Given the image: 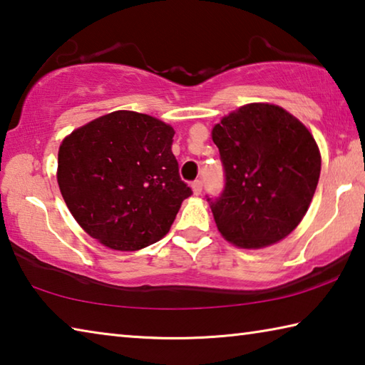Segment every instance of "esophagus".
Segmentation results:
<instances>
[{"mask_svg":"<svg viewBox=\"0 0 365 365\" xmlns=\"http://www.w3.org/2000/svg\"><path fill=\"white\" fill-rule=\"evenodd\" d=\"M191 190H193V195L195 196H200L201 191H202V182L201 180H195L191 183Z\"/></svg>","mask_w":365,"mask_h":365,"instance_id":"34e87169","label":"esophagus"}]
</instances>
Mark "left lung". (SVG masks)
<instances>
[{"mask_svg": "<svg viewBox=\"0 0 365 365\" xmlns=\"http://www.w3.org/2000/svg\"><path fill=\"white\" fill-rule=\"evenodd\" d=\"M225 190L211 201L219 232L243 250L287 238L304 217L320 177V151L299 119L277 104L250 103L212 127Z\"/></svg>", "mask_w": 365, "mask_h": 365, "instance_id": "1", "label": "left lung"}]
</instances>
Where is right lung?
Here are the masks:
<instances>
[{"mask_svg": "<svg viewBox=\"0 0 365 365\" xmlns=\"http://www.w3.org/2000/svg\"><path fill=\"white\" fill-rule=\"evenodd\" d=\"M174 135L156 117L114 110L63 140L58 185L90 237L114 251H138L165 237L191 195L178 175Z\"/></svg>", "mask_w": 365, "mask_h": 365, "instance_id": "1", "label": "right lung"}]
</instances>
